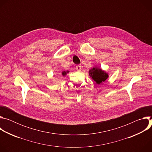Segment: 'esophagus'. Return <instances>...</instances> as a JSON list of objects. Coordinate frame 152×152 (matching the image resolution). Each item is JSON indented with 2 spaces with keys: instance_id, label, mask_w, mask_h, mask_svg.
Here are the masks:
<instances>
[{
  "instance_id": "34e87169",
  "label": "esophagus",
  "mask_w": 152,
  "mask_h": 152,
  "mask_svg": "<svg viewBox=\"0 0 152 152\" xmlns=\"http://www.w3.org/2000/svg\"><path fill=\"white\" fill-rule=\"evenodd\" d=\"M81 69H82V67H81L80 65H77V66H76V69L77 72H80Z\"/></svg>"
}]
</instances>
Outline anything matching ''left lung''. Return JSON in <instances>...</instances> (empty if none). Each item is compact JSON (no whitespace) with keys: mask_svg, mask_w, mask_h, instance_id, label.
Segmentation results:
<instances>
[{"mask_svg":"<svg viewBox=\"0 0 152 152\" xmlns=\"http://www.w3.org/2000/svg\"><path fill=\"white\" fill-rule=\"evenodd\" d=\"M89 75L97 84H100L102 82H104L108 77V75L106 73L103 71L101 69L96 67H93L89 71Z\"/></svg>","mask_w":152,"mask_h":152,"instance_id":"8db88e82","label":"left lung"}]
</instances>
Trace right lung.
<instances>
[{
  "instance_id": "right-lung-1",
  "label": "right lung",
  "mask_w": 152,
  "mask_h": 152,
  "mask_svg": "<svg viewBox=\"0 0 152 152\" xmlns=\"http://www.w3.org/2000/svg\"><path fill=\"white\" fill-rule=\"evenodd\" d=\"M67 73H69V71H67V72H63L62 73V75L63 76H65V75H66Z\"/></svg>"
}]
</instances>
